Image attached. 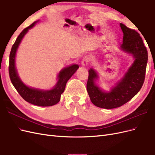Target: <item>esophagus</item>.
Listing matches in <instances>:
<instances>
[{
	"label": "esophagus",
	"instance_id": "34e87169",
	"mask_svg": "<svg viewBox=\"0 0 155 155\" xmlns=\"http://www.w3.org/2000/svg\"><path fill=\"white\" fill-rule=\"evenodd\" d=\"M90 61H91L90 57H89L88 55H85V57L83 58V60L81 61V64H82L83 66L86 67L88 64V63H90Z\"/></svg>",
	"mask_w": 155,
	"mask_h": 155
}]
</instances>
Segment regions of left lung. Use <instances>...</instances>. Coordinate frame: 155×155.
Instances as JSON below:
<instances>
[{
	"mask_svg": "<svg viewBox=\"0 0 155 155\" xmlns=\"http://www.w3.org/2000/svg\"><path fill=\"white\" fill-rule=\"evenodd\" d=\"M120 27L124 33L120 48L134 59L124 76L110 92H105L96 85L98 78L96 72L92 68L88 70L87 83L88 96L94 105L103 109H114L127 103L140 91L145 80L148 55L142 37L137 31L122 23H120Z\"/></svg>",
	"mask_w": 155,
	"mask_h": 155,
	"instance_id": "8db88e82",
	"label": "left lung"
}]
</instances>
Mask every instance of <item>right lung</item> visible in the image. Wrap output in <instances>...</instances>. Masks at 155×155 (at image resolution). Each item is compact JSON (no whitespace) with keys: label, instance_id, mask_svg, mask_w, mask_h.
I'll use <instances>...</instances> for the list:
<instances>
[{"label":"right lung","instance_id":"obj_1","mask_svg":"<svg viewBox=\"0 0 155 155\" xmlns=\"http://www.w3.org/2000/svg\"><path fill=\"white\" fill-rule=\"evenodd\" d=\"M36 23L37 21L32 23L28 27L23 30L19 35L18 36L15 43L13 45L10 54L9 75H10L13 85L25 101L37 106L49 107L57 104L60 101L61 95L64 91L67 81L72 77V75L76 72L79 66L78 64H72L61 70L58 76V83L51 90L43 91L27 87L22 83L18 76L15 68V55L18 46L25 35L28 30L35 26Z\"/></svg>","mask_w":155,"mask_h":155}]
</instances>
